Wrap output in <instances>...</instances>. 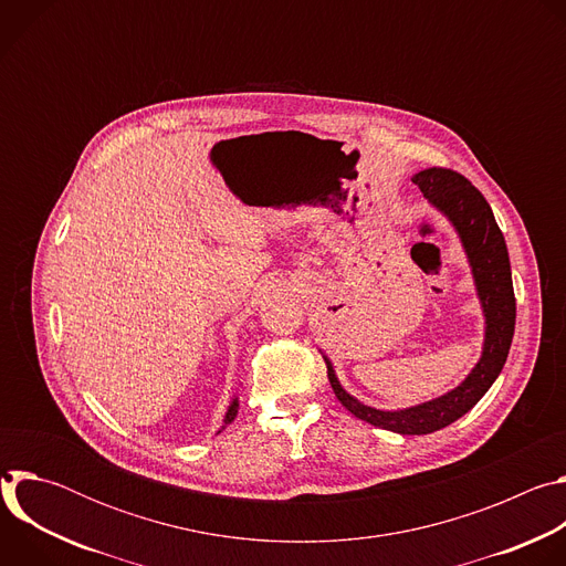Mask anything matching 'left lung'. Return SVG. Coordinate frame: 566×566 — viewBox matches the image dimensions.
I'll list each match as a JSON object with an SVG mask.
<instances>
[{
  "mask_svg": "<svg viewBox=\"0 0 566 566\" xmlns=\"http://www.w3.org/2000/svg\"><path fill=\"white\" fill-rule=\"evenodd\" d=\"M412 181L421 188L423 197L450 219L461 237L476 295L483 306V315H486V338H483L481 358L468 378L452 391L428 400L423 406L396 412L369 408L347 394L338 382L327 356L325 363L334 394L354 417L398 434H430L472 410L476 400L491 389L500 376L515 332V293L506 241L483 195L463 175L446 168L421 170L412 177Z\"/></svg>",
  "mask_w": 566,
  "mask_h": 566,
  "instance_id": "left-lung-1",
  "label": "left lung"
}]
</instances>
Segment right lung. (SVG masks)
I'll return each instance as SVG.
<instances>
[{
    "mask_svg": "<svg viewBox=\"0 0 566 566\" xmlns=\"http://www.w3.org/2000/svg\"><path fill=\"white\" fill-rule=\"evenodd\" d=\"M237 410H239V400H237V398H232L230 408H228V412H226V419H223V428H226L228 423H232V421H234V417H237Z\"/></svg>",
    "mask_w": 566,
    "mask_h": 566,
    "instance_id": "1",
    "label": "right lung"
}]
</instances>
